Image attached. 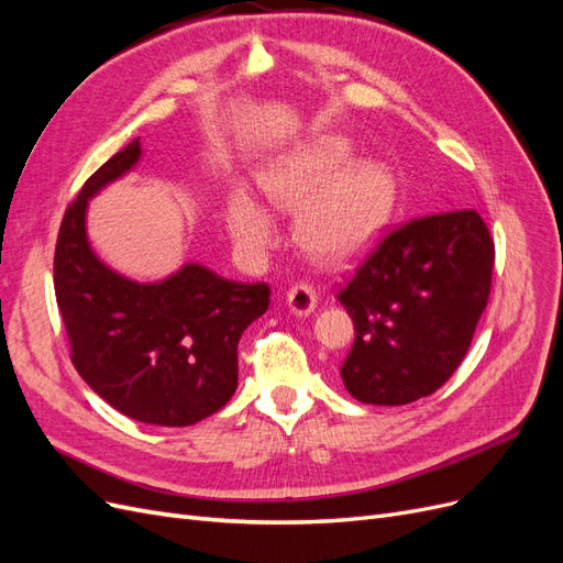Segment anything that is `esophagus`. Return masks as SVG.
I'll return each instance as SVG.
<instances>
[{
	"label": "esophagus",
	"instance_id": "obj_1",
	"mask_svg": "<svg viewBox=\"0 0 563 563\" xmlns=\"http://www.w3.org/2000/svg\"><path fill=\"white\" fill-rule=\"evenodd\" d=\"M288 310L298 317L310 314L317 308V288L310 282H298L296 286L288 288L286 294Z\"/></svg>",
	"mask_w": 563,
	"mask_h": 563
}]
</instances>
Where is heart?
Listing matches in <instances>:
<instances>
[{
  "label": "heart",
  "instance_id": "heart-1",
  "mask_svg": "<svg viewBox=\"0 0 563 563\" xmlns=\"http://www.w3.org/2000/svg\"><path fill=\"white\" fill-rule=\"evenodd\" d=\"M343 135L298 145L261 168L258 185L279 211H298V240L321 261H345L364 249L391 216L397 180L380 162H360ZM228 232L251 258L279 240L277 218L251 192H234L225 207Z\"/></svg>",
  "mask_w": 563,
  "mask_h": 563
}]
</instances>
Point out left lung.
<instances>
[{
  "instance_id": "8db88e82",
  "label": "left lung",
  "mask_w": 563,
  "mask_h": 563,
  "mask_svg": "<svg viewBox=\"0 0 563 563\" xmlns=\"http://www.w3.org/2000/svg\"><path fill=\"white\" fill-rule=\"evenodd\" d=\"M493 261L490 232L472 209L391 230L338 294L356 333L340 366L350 395L401 406L444 385L486 310Z\"/></svg>"
}]
</instances>
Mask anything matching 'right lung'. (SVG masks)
<instances>
[{"instance_id":"right-lung-1","label":"right lung","mask_w":563,"mask_h":563,"mask_svg":"<svg viewBox=\"0 0 563 563\" xmlns=\"http://www.w3.org/2000/svg\"><path fill=\"white\" fill-rule=\"evenodd\" d=\"M141 155L135 139L67 207L54 255L56 300L73 364L100 399L139 422L185 428L232 399L236 345L265 314L269 286L228 282L199 263L141 284L98 258L87 234L89 199Z\"/></svg>"}]
</instances>
